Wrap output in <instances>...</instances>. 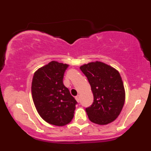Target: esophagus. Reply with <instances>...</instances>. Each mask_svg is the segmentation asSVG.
<instances>
[{"instance_id": "34e87169", "label": "esophagus", "mask_w": 151, "mask_h": 151, "mask_svg": "<svg viewBox=\"0 0 151 151\" xmlns=\"http://www.w3.org/2000/svg\"><path fill=\"white\" fill-rule=\"evenodd\" d=\"M75 99H76V100H77L78 102L80 101V96H79V95H77V96L75 97Z\"/></svg>"}]
</instances>
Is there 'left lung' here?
I'll list each match as a JSON object with an SVG mask.
<instances>
[{"label":"left lung","instance_id":"left-lung-1","mask_svg":"<svg viewBox=\"0 0 151 151\" xmlns=\"http://www.w3.org/2000/svg\"><path fill=\"white\" fill-rule=\"evenodd\" d=\"M93 95V101L86 112L91 122L105 125L115 120L125 101V91L119 72L103 62L81 66Z\"/></svg>","mask_w":151,"mask_h":151}]
</instances>
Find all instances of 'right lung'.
<instances>
[{
    "mask_svg": "<svg viewBox=\"0 0 151 151\" xmlns=\"http://www.w3.org/2000/svg\"><path fill=\"white\" fill-rule=\"evenodd\" d=\"M69 65L52 61L35 72L32 96L38 114L46 122L62 126L74 117L77 101L63 84Z\"/></svg>",
    "mask_w": 151,
    "mask_h": 151,
    "instance_id": "obj_1",
    "label": "right lung"
}]
</instances>
